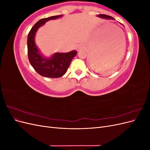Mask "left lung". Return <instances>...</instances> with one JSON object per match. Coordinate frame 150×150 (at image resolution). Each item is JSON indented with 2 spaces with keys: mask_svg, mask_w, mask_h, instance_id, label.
Here are the masks:
<instances>
[{
  "mask_svg": "<svg viewBox=\"0 0 150 150\" xmlns=\"http://www.w3.org/2000/svg\"><path fill=\"white\" fill-rule=\"evenodd\" d=\"M98 17H99L102 18V19H112V20H115V19L113 17H112L111 16H107V15H105V14H99L97 16Z\"/></svg>",
  "mask_w": 150,
  "mask_h": 150,
  "instance_id": "1",
  "label": "left lung"
}]
</instances>
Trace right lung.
<instances>
[{"mask_svg":"<svg viewBox=\"0 0 150 150\" xmlns=\"http://www.w3.org/2000/svg\"><path fill=\"white\" fill-rule=\"evenodd\" d=\"M62 15L51 16L39 20L30 29L28 37V58L31 66L38 74L46 78H57L64 75L77 51L55 53L51 57H44L35 43V35L38 29L48 21L56 19Z\"/></svg>","mask_w":150,"mask_h":150,"instance_id":"obj_1","label":"right lung"}]
</instances>
